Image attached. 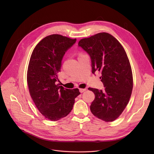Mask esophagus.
Here are the masks:
<instances>
[{
  "instance_id": "1",
  "label": "esophagus",
  "mask_w": 154,
  "mask_h": 154,
  "mask_svg": "<svg viewBox=\"0 0 154 154\" xmlns=\"http://www.w3.org/2000/svg\"><path fill=\"white\" fill-rule=\"evenodd\" d=\"M86 90V88H85V89H79V91H80L81 93H82L85 92Z\"/></svg>"
}]
</instances>
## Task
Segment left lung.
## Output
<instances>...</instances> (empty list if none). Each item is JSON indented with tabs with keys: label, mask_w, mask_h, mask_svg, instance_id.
I'll return each mask as SVG.
<instances>
[{
	"label": "left lung",
	"mask_w": 154,
	"mask_h": 154,
	"mask_svg": "<svg viewBox=\"0 0 154 154\" xmlns=\"http://www.w3.org/2000/svg\"><path fill=\"white\" fill-rule=\"evenodd\" d=\"M90 57L92 73L99 71L104 90L89 88L95 95L90 109L105 122L116 120L127 106L133 89V75L127 54L119 42L107 33L82 39L78 44Z\"/></svg>",
	"instance_id": "obj_1"
}]
</instances>
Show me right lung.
<instances>
[{
    "label": "right lung",
    "instance_id": "add662e5",
    "mask_svg": "<svg viewBox=\"0 0 154 154\" xmlns=\"http://www.w3.org/2000/svg\"><path fill=\"white\" fill-rule=\"evenodd\" d=\"M60 35L42 39L35 48L29 64L27 83L30 96L39 112L46 118L56 121L72 110L79 89H65L58 81L61 61L76 42Z\"/></svg>",
    "mask_w": 154,
    "mask_h": 154
}]
</instances>
